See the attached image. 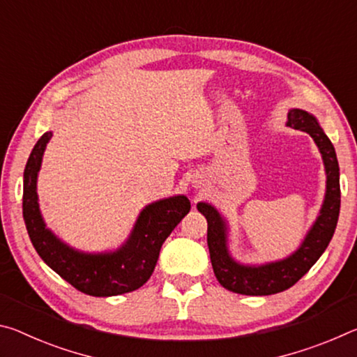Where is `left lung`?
<instances>
[{
    "mask_svg": "<svg viewBox=\"0 0 357 357\" xmlns=\"http://www.w3.org/2000/svg\"><path fill=\"white\" fill-rule=\"evenodd\" d=\"M287 126L307 132L321 153L326 170V195L315 223L307 233L298 250L285 259L261 266H245L234 261L227 245V222L219 211L208 203H198L197 208L208 220V247L214 274L223 288L247 296H269L285 291L323 255L334 236L338 213H340V172L334 144L317 118L309 112L293 108L288 112Z\"/></svg>",
    "mask_w": 357,
    "mask_h": 357,
    "instance_id": "1",
    "label": "left lung"
}]
</instances>
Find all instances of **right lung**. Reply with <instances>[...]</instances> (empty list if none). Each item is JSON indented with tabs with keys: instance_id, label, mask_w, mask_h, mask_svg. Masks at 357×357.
Here are the masks:
<instances>
[{
	"instance_id": "obj_1",
	"label": "right lung",
	"mask_w": 357,
	"mask_h": 357,
	"mask_svg": "<svg viewBox=\"0 0 357 357\" xmlns=\"http://www.w3.org/2000/svg\"><path fill=\"white\" fill-rule=\"evenodd\" d=\"M52 132H45L29 154L23 173V219L39 257L78 291L98 298L130 293L153 274L160 247L190 211L189 198L176 195L148 204L135 222L129 239L114 252L84 253L72 249L45 227L38 192V173Z\"/></svg>"
}]
</instances>
